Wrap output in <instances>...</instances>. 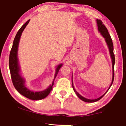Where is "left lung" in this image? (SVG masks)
Here are the masks:
<instances>
[{
	"mask_svg": "<svg viewBox=\"0 0 126 126\" xmlns=\"http://www.w3.org/2000/svg\"><path fill=\"white\" fill-rule=\"evenodd\" d=\"M97 24L98 25V31L100 32V33L103 35V37L105 38V40L107 44V46L108 47V48H109L110 50V57H111V59H112V70H113V77H112V83L110 84V86L109 87V88L107 90V91L109 90L110 87H111L112 84L113 82V80H114V63H115V57H114V54L113 53V42H112V38L110 37V35L109 33H108V30L107 29V28L106 27L105 25H104L103 24V22H102L101 20L99 19H97ZM72 87H73V90L74 91V92L76 93L78 97L79 98H80L81 100L83 101L84 102H89V103H92V102H97L98 101H99V99H101L102 97H103L104 94L107 92V91L103 95H102L101 97H99L98 98H97L95 99H89L83 97L80 94H79L76 91V89H74V87L73 86V80L72 79Z\"/></svg>",
	"mask_w": 126,
	"mask_h": 126,
	"instance_id": "1",
	"label": "left lung"
}]
</instances>
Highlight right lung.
I'll return each mask as SVG.
<instances>
[{
    "instance_id": "right-lung-1",
    "label": "right lung",
    "mask_w": 126,
    "mask_h": 126,
    "mask_svg": "<svg viewBox=\"0 0 126 126\" xmlns=\"http://www.w3.org/2000/svg\"><path fill=\"white\" fill-rule=\"evenodd\" d=\"M30 19L27 21L24 24L22 25L19 30L16 34L15 37V38L13 43V46L11 49L9 55V66L11 75L12 80L13 84L15 88L16 91L23 96L28 98L32 100H40L46 98L50 93V91H52L53 85H54V79L53 80L52 84L48 87L44 91L40 92H33L28 89L25 86V80L20 74V68L19 66L18 59V45L19 43V40L22 35V33L26 27L27 24L29 22ZM62 66V64L58 65L56 68V72H55L54 79L58 74L59 71V69Z\"/></svg>"
}]
</instances>
